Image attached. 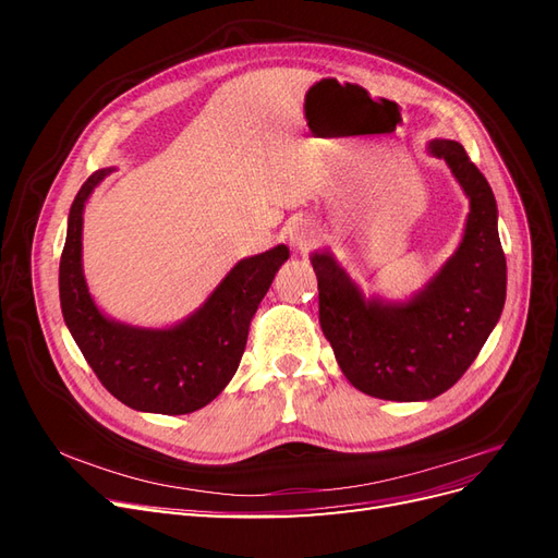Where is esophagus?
Wrapping results in <instances>:
<instances>
[{
	"label": "esophagus",
	"mask_w": 558,
	"mask_h": 558,
	"mask_svg": "<svg viewBox=\"0 0 558 558\" xmlns=\"http://www.w3.org/2000/svg\"><path fill=\"white\" fill-rule=\"evenodd\" d=\"M289 238L298 251H310L316 244V228L314 223L307 221V218H298V221L289 228Z\"/></svg>",
	"instance_id": "34e87169"
}]
</instances>
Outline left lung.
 <instances>
[{
  "instance_id": "obj_1",
  "label": "left lung",
  "mask_w": 558,
  "mask_h": 558,
  "mask_svg": "<svg viewBox=\"0 0 558 558\" xmlns=\"http://www.w3.org/2000/svg\"><path fill=\"white\" fill-rule=\"evenodd\" d=\"M470 197L461 246L402 305L365 300L330 253H314L318 320L344 377L381 400H430L459 381L496 328L508 286L492 185L459 142L435 140Z\"/></svg>"
}]
</instances>
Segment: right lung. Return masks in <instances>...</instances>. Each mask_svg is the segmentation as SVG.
Here are the masks:
<instances>
[{
  "label": "right lung",
  "mask_w": 558,
  "mask_h": 558,
  "mask_svg": "<svg viewBox=\"0 0 558 558\" xmlns=\"http://www.w3.org/2000/svg\"><path fill=\"white\" fill-rule=\"evenodd\" d=\"M107 174L109 170L93 172L70 209L60 256L64 324L113 398L140 412L191 414L209 404L238 373L251 318L277 269L289 260V248L279 244L240 260L205 305L174 328L116 324L95 307L81 269L83 207Z\"/></svg>",
  "instance_id": "right-lung-1"
}]
</instances>
